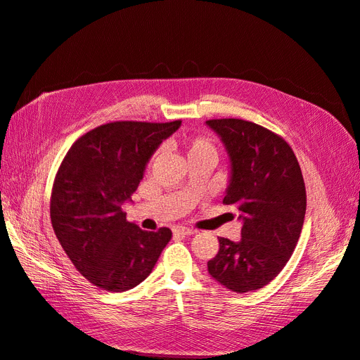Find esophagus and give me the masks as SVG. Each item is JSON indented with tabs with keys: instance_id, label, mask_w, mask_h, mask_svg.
<instances>
[{
	"instance_id": "esophagus-1",
	"label": "esophagus",
	"mask_w": 360,
	"mask_h": 360,
	"mask_svg": "<svg viewBox=\"0 0 360 360\" xmlns=\"http://www.w3.org/2000/svg\"><path fill=\"white\" fill-rule=\"evenodd\" d=\"M174 235H181V236H190V235H195L196 230L195 229H188V227H176L173 229Z\"/></svg>"
}]
</instances>
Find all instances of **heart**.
Listing matches in <instances>:
<instances>
[{
	"label": "heart",
	"mask_w": 360,
	"mask_h": 360,
	"mask_svg": "<svg viewBox=\"0 0 360 360\" xmlns=\"http://www.w3.org/2000/svg\"><path fill=\"white\" fill-rule=\"evenodd\" d=\"M182 150L188 160H207L214 164L218 150L213 142L205 136H187L181 141Z\"/></svg>",
	"instance_id": "obj_1"
}]
</instances>
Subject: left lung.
<instances>
[{"label":"left lung","instance_id":"left-lung-1","mask_svg":"<svg viewBox=\"0 0 360 360\" xmlns=\"http://www.w3.org/2000/svg\"><path fill=\"white\" fill-rule=\"evenodd\" d=\"M227 150L231 176L222 202L236 205L240 240L219 238V252L208 273L236 293L265 287L293 255L302 231L307 191L302 172L288 142L262 125L210 120Z\"/></svg>","mask_w":360,"mask_h":360}]
</instances>
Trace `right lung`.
I'll list each match as a JSON object with an SVG mask.
<instances>
[{
  "mask_svg": "<svg viewBox=\"0 0 360 360\" xmlns=\"http://www.w3.org/2000/svg\"><path fill=\"white\" fill-rule=\"evenodd\" d=\"M181 121H115L75 141L56 172L50 196L55 235L72 264L95 287L130 290L152 273L170 229L144 231L125 219L146 165Z\"/></svg>",
  "mask_w": 360,
  "mask_h": 360,
  "instance_id": "1",
  "label": "right lung"
}]
</instances>
